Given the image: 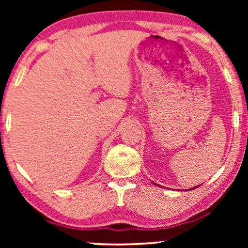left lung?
<instances>
[{
    "label": "left lung",
    "mask_w": 248,
    "mask_h": 248,
    "mask_svg": "<svg viewBox=\"0 0 248 248\" xmlns=\"http://www.w3.org/2000/svg\"><path fill=\"white\" fill-rule=\"evenodd\" d=\"M198 187V186H195V187H193V188H189V191H191V189H194V188H196Z\"/></svg>",
    "instance_id": "8db88e82"
}]
</instances>
